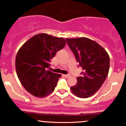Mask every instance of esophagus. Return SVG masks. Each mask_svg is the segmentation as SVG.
Instances as JSON below:
<instances>
[{
  "mask_svg": "<svg viewBox=\"0 0 126 126\" xmlns=\"http://www.w3.org/2000/svg\"><path fill=\"white\" fill-rule=\"evenodd\" d=\"M63 76H65V77L66 78H69L70 76V74H68V75H64Z\"/></svg>",
  "mask_w": 126,
  "mask_h": 126,
  "instance_id": "obj_1",
  "label": "esophagus"
}]
</instances>
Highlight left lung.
Wrapping results in <instances>:
<instances>
[{
  "label": "left lung",
  "mask_w": 126,
  "mask_h": 126,
  "mask_svg": "<svg viewBox=\"0 0 126 126\" xmlns=\"http://www.w3.org/2000/svg\"><path fill=\"white\" fill-rule=\"evenodd\" d=\"M83 69V76L77 78V83L70 87L76 96L86 98L94 95L107 77L110 57L104 48L96 42L86 37L66 38Z\"/></svg>",
  "instance_id": "1"
}]
</instances>
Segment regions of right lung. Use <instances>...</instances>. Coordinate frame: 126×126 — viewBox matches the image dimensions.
<instances>
[{
	"instance_id": "right-lung-1",
	"label": "right lung",
	"mask_w": 126,
	"mask_h": 126,
	"mask_svg": "<svg viewBox=\"0 0 126 126\" xmlns=\"http://www.w3.org/2000/svg\"><path fill=\"white\" fill-rule=\"evenodd\" d=\"M62 37L41 33L33 36L17 53L15 68L21 84L29 93L44 98L53 92L61 74L47 70L49 62L66 45Z\"/></svg>"
}]
</instances>
